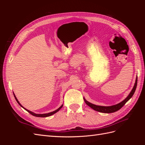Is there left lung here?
<instances>
[{"instance_id":"1","label":"left lung","mask_w":145,"mask_h":145,"mask_svg":"<svg viewBox=\"0 0 145 145\" xmlns=\"http://www.w3.org/2000/svg\"><path fill=\"white\" fill-rule=\"evenodd\" d=\"M137 77L136 78V80L135 82V85L134 86V88H133L132 91L130 93V94L128 95V97H127L123 101H122L121 102L118 103L116 105H113V106H98V105H95L93 103H91L89 102L86 101L85 99L84 100L87 105H88L89 107H91L92 109H93L94 110L100 112H103V113H112V112H114L116 111H117L118 110H119L120 109H121L123 106H124L125 103L128 102V101L133 97V95H134L136 88H137Z\"/></svg>"}]
</instances>
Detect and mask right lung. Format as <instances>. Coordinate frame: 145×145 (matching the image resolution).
Segmentation results:
<instances>
[{
	"label": "right lung",
	"instance_id": "1",
	"mask_svg": "<svg viewBox=\"0 0 145 145\" xmlns=\"http://www.w3.org/2000/svg\"><path fill=\"white\" fill-rule=\"evenodd\" d=\"M14 97H15V99H16V101H17V102L19 103V105H20V106H21L22 107V108H24V107L20 105V103H19V101L17 100V98L16 97L15 95H14ZM62 106H63V105H62V106H61L59 108H58L57 109V110H56V111H53V112H50V113H47V114H35V113H34V112H31V111H30L28 110V109H25V108H24L25 109V110H27L29 113H30L31 114L34 116H35V117H49V116H51V115H52V114H55V113H56L57 111H59L60 110V109L62 108Z\"/></svg>",
	"mask_w": 145,
	"mask_h": 145
}]
</instances>
